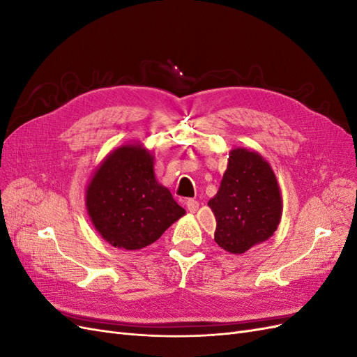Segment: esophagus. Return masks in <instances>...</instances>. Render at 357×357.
Listing matches in <instances>:
<instances>
[{
  "label": "esophagus",
  "mask_w": 357,
  "mask_h": 357,
  "mask_svg": "<svg viewBox=\"0 0 357 357\" xmlns=\"http://www.w3.org/2000/svg\"><path fill=\"white\" fill-rule=\"evenodd\" d=\"M186 207L190 213H197L198 208H199V202L195 201V199H188L186 201Z\"/></svg>",
  "instance_id": "34e87169"
}]
</instances>
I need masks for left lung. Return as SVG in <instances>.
Listing matches in <instances>:
<instances>
[{"instance_id":"8db88e82","label":"left lung","mask_w":357,"mask_h":357,"mask_svg":"<svg viewBox=\"0 0 357 357\" xmlns=\"http://www.w3.org/2000/svg\"><path fill=\"white\" fill-rule=\"evenodd\" d=\"M214 213V241L223 250L243 255L277 231L283 199L271 165L256 152L231 150L220 188L208 201Z\"/></svg>"}]
</instances>
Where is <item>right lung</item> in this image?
<instances>
[{"label":"right lung","mask_w":357,"mask_h":357,"mask_svg":"<svg viewBox=\"0 0 357 357\" xmlns=\"http://www.w3.org/2000/svg\"><path fill=\"white\" fill-rule=\"evenodd\" d=\"M153 159L142 144H125L101 162L86 188L95 229L114 247L150 245L186 213L156 181Z\"/></svg>","instance_id":"1"}]
</instances>
